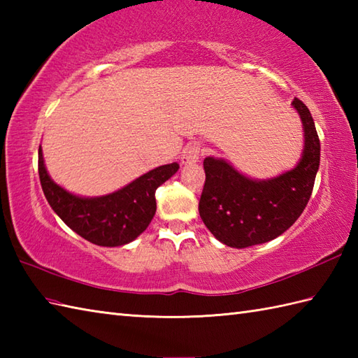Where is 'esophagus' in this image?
I'll return each instance as SVG.
<instances>
[{
	"label": "esophagus",
	"mask_w": 358,
	"mask_h": 358,
	"mask_svg": "<svg viewBox=\"0 0 358 358\" xmlns=\"http://www.w3.org/2000/svg\"><path fill=\"white\" fill-rule=\"evenodd\" d=\"M201 154V149H200V144L196 143H191L187 144V146L181 152V163L183 164H194L199 162Z\"/></svg>",
	"instance_id": "esophagus-1"
}]
</instances>
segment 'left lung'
<instances>
[{
	"label": "left lung",
	"mask_w": 358,
	"mask_h": 358,
	"mask_svg": "<svg viewBox=\"0 0 358 358\" xmlns=\"http://www.w3.org/2000/svg\"><path fill=\"white\" fill-rule=\"evenodd\" d=\"M305 146L294 169L271 180H252L222 158H204L206 181L199 203L203 223L231 248H249L277 238L305 210L320 166V140L309 109L294 98Z\"/></svg>",
	"instance_id": "8db88e82"
}]
</instances>
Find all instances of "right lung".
<instances>
[{"mask_svg":"<svg viewBox=\"0 0 358 358\" xmlns=\"http://www.w3.org/2000/svg\"><path fill=\"white\" fill-rule=\"evenodd\" d=\"M178 167L177 163L155 167L117 192L86 199L67 192L49 177L41 146L38 149V173L53 212L83 238L106 248L127 245L146 231L157 210V187Z\"/></svg>","mask_w":358,"mask_h":358,"instance_id":"1","label":"right lung"}]
</instances>
